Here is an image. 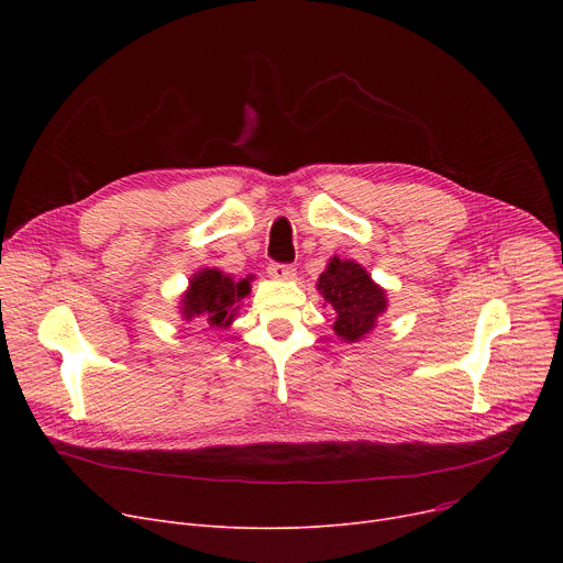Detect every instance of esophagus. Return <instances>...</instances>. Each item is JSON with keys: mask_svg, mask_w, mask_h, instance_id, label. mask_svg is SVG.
Returning <instances> with one entry per match:
<instances>
[{"mask_svg": "<svg viewBox=\"0 0 563 563\" xmlns=\"http://www.w3.org/2000/svg\"><path fill=\"white\" fill-rule=\"evenodd\" d=\"M294 272L297 269H294L291 264H283V262H272L269 266H266V274L276 280H289V278H294Z\"/></svg>", "mask_w": 563, "mask_h": 563, "instance_id": "34e87169", "label": "esophagus"}]
</instances>
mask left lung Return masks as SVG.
Here are the masks:
<instances>
[{
    "label": "left lung",
    "mask_w": 563,
    "mask_h": 563,
    "mask_svg": "<svg viewBox=\"0 0 563 563\" xmlns=\"http://www.w3.org/2000/svg\"><path fill=\"white\" fill-rule=\"evenodd\" d=\"M317 289L335 310L333 329L346 342L367 335L388 303L386 291L369 278L361 264L340 257L329 262V269L319 276Z\"/></svg>",
    "instance_id": "8db88e82"
}]
</instances>
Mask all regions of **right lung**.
I'll use <instances>...</instances> for the list:
<instances>
[{"mask_svg":"<svg viewBox=\"0 0 563 563\" xmlns=\"http://www.w3.org/2000/svg\"><path fill=\"white\" fill-rule=\"evenodd\" d=\"M251 291L249 278L234 283L230 276L205 269L191 278V287L183 299V314L185 319L200 317L214 329H223L232 321L240 303Z\"/></svg>","mask_w":563,"mask_h":563,"instance_id":"obj_1","label":"right lung"}]
</instances>
